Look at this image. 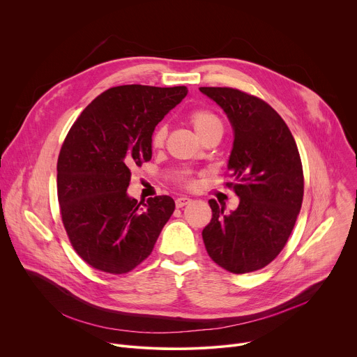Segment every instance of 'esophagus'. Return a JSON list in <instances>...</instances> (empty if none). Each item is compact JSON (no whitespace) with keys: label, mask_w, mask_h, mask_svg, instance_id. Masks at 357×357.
Returning a JSON list of instances; mask_svg holds the SVG:
<instances>
[{"label":"esophagus","mask_w":357,"mask_h":357,"mask_svg":"<svg viewBox=\"0 0 357 357\" xmlns=\"http://www.w3.org/2000/svg\"><path fill=\"white\" fill-rule=\"evenodd\" d=\"M192 202V199H189V197H178L176 200H175V205H176V208H183V206H186V205H189V203Z\"/></svg>","instance_id":"34e87169"}]
</instances>
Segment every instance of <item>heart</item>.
<instances>
[{
	"instance_id": "heart-1",
	"label": "heart",
	"mask_w": 357,
	"mask_h": 357,
	"mask_svg": "<svg viewBox=\"0 0 357 357\" xmlns=\"http://www.w3.org/2000/svg\"><path fill=\"white\" fill-rule=\"evenodd\" d=\"M189 121L193 126V128L199 137H202L203 134H206L215 128H222V121L219 120V117L209 110L193 112L189 116ZM165 138H167V127L161 126L154 131V134H152V138H151L152 146L161 148L165 142Z\"/></svg>"
}]
</instances>
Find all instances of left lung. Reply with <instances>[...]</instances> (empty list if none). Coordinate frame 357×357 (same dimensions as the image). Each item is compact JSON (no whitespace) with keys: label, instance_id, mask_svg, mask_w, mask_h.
<instances>
[{"label":"left lung","instance_id":"obj_1","mask_svg":"<svg viewBox=\"0 0 357 357\" xmlns=\"http://www.w3.org/2000/svg\"><path fill=\"white\" fill-rule=\"evenodd\" d=\"M226 113L233 128L227 169L238 208L213 212L202 237L222 268L245 274L270 264L284 248L303 197V172L295 139L280 114L259 97L229 87H200Z\"/></svg>","mask_w":357,"mask_h":357}]
</instances>
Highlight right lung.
<instances>
[{"label": "right lung", "instance_id": "add662e5", "mask_svg": "<svg viewBox=\"0 0 357 357\" xmlns=\"http://www.w3.org/2000/svg\"><path fill=\"white\" fill-rule=\"evenodd\" d=\"M185 86L127 84L96 97L72 126L58 160V197L69 240L93 268L124 274L142 263L175 211L169 196H128L131 169L152 157L157 124Z\"/></svg>", "mask_w": 357, "mask_h": 357}]
</instances>
